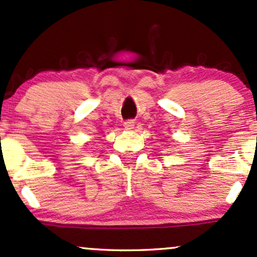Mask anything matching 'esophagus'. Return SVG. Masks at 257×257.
<instances>
[{
    "label": "esophagus",
    "mask_w": 257,
    "mask_h": 257,
    "mask_svg": "<svg viewBox=\"0 0 257 257\" xmlns=\"http://www.w3.org/2000/svg\"><path fill=\"white\" fill-rule=\"evenodd\" d=\"M124 128L128 129V131L133 129L134 128V120H133V119H128V120L124 121Z\"/></svg>",
    "instance_id": "esophagus-1"
}]
</instances>
